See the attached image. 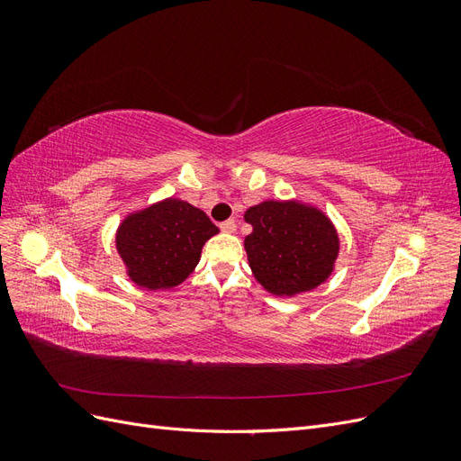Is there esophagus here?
<instances>
[{"mask_svg": "<svg viewBox=\"0 0 461 461\" xmlns=\"http://www.w3.org/2000/svg\"><path fill=\"white\" fill-rule=\"evenodd\" d=\"M221 230L222 232H234L236 230V221L234 219H229V221H225V222H221Z\"/></svg>", "mask_w": 461, "mask_h": 461, "instance_id": "obj_1", "label": "esophagus"}]
</instances>
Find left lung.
Returning <instances> with one entry per match:
<instances>
[{
	"label": "left lung",
	"instance_id": "left-lung-1",
	"mask_svg": "<svg viewBox=\"0 0 461 461\" xmlns=\"http://www.w3.org/2000/svg\"><path fill=\"white\" fill-rule=\"evenodd\" d=\"M254 227L244 248L254 276L275 296H294L319 286L339 256V234L313 207L296 202H263L249 207Z\"/></svg>",
	"mask_w": 461,
	"mask_h": 461
}]
</instances>
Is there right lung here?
<instances>
[{"instance_id":"add662e5","label":"right lung","mask_w":461,"mask_h":461,"mask_svg":"<svg viewBox=\"0 0 461 461\" xmlns=\"http://www.w3.org/2000/svg\"><path fill=\"white\" fill-rule=\"evenodd\" d=\"M217 232L202 209L169 198L124 219L117 249L138 286L165 290L194 271L203 244Z\"/></svg>"}]
</instances>
